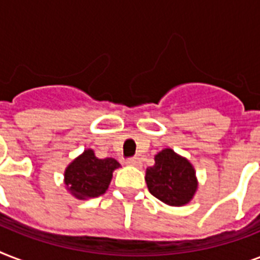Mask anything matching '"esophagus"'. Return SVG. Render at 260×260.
Here are the masks:
<instances>
[{
    "instance_id": "obj_1",
    "label": "esophagus",
    "mask_w": 260,
    "mask_h": 260,
    "mask_svg": "<svg viewBox=\"0 0 260 260\" xmlns=\"http://www.w3.org/2000/svg\"><path fill=\"white\" fill-rule=\"evenodd\" d=\"M125 163L128 165V166H135V167L142 166V160H140L139 158H136V156H134V158H128Z\"/></svg>"
}]
</instances>
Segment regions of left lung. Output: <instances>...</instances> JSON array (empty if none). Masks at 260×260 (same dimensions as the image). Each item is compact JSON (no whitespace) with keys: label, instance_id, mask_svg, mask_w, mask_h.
I'll use <instances>...</instances> for the list:
<instances>
[{"label":"left lung","instance_id":"1","mask_svg":"<svg viewBox=\"0 0 260 260\" xmlns=\"http://www.w3.org/2000/svg\"><path fill=\"white\" fill-rule=\"evenodd\" d=\"M146 182L154 197L173 206L187 204L197 189L193 166L170 148L155 156V165L146 171Z\"/></svg>","mask_w":260,"mask_h":260}]
</instances>
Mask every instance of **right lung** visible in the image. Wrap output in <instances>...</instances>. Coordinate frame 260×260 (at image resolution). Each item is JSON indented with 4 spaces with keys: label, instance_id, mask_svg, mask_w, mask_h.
<instances>
[{
    "label": "right lung",
    "instance_id": "1",
    "mask_svg": "<svg viewBox=\"0 0 260 260\" xmlns=\"http://www.w3.org/2000/svg\"><path fill=\"white\" fill-rule=\"evenodd\" d=\"M117 167L120 163L116 159H100L93 150H86L66 169L64 183L79 200L98 197L106 191Z\"/></svg>",
    "mask_w": 260,
    "mask_h": 260
}]
</instances>
